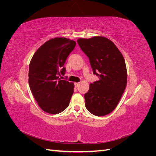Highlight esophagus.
Returning <instances> with one entry per match:
<instances>
[{"instance_id":"esophagus-1","label":"esophagus","mask_w":156,"mask_h":156,"mask_svg":"<svg viewBox=\"0 0 156 156\" xmlns=\"http://www.w3.org/2000/svg\"><path fill=\"white\" fill-rule=\"evenodd\" d=\"M74 84H75V87H76V88H77L79 86V83H75Z\"/></svg>"}]
</instances>
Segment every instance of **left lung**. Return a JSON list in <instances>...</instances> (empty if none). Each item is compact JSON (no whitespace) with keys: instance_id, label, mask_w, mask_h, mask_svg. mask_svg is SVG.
I'll list each match as a JSON object with an SVG mask.
<instances>
[{"instance_id":"8db88e82","label":"left lung","mask_w":156,"mask_h":156,"mask_svg":"<svg viewBox=\"0 0 156 156\" xmlns=\"http://www.w3.org/2000/svg\"><path fill=\"white\" fill-rule=\"evenodd\" d=\"M77 43L87 55L93 73L100 79L90 84L84 94L85 106L92 115L102 116L115 110L127 84V69L123 55L112 41L95 36L79 38Z\"/></svg>"}]
</instances>
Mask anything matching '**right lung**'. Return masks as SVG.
<instances>
[{"mask_svg":"<svg viewBox=\"0 0 156 156\" xmlns=\"http://www.w3.org/2000/svg\"><path fill=\"white\" fill-rule=\"evenodd\" d=\"M75 45L73 40L55 37L40 47L30 60V90L40 107L49 114L62 112L69 104L74 84L60 77L65 74L64 64Z\"/></svg>","mask_w":156,"mask_h":156,"instance_id":"1","label":"right lung"}]
</instances>
